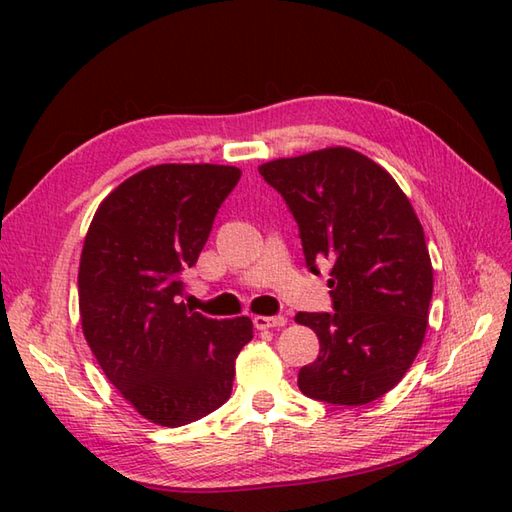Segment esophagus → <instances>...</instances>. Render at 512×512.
<instances>
[{
	"instance_id": "34e87169",
	"label": "esophagus",
	"mask_w": 512,
	"mask_h": 512,
	"mask_svg": "<svg viewBox=\"0 0 512 512\" xmlns=\"http://www.w3.org/2000/svg\"><path fill=\"white\" fill-rule=\"evenodd\" d=\"M253 323L257 330H268V328H281V325L288 323V319L284 314H275V317H255Z\"/></svg>"
}]
</instances>
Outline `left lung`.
Returning <instances> with one entry per match:
<instances>
[{
	"label": "left lung",
	"mask_w": 512,
	"mask_h": 512,
	"mask_svg": "<svg viewBox=\"0 0 512 512\" xmlns=\"http://www.w3.org/2000/svg\"><path fill=\"white\" fill-rule=\"evenodd\" d=\"M299 226L310 273L330 262L334 312H299L319 336V358L299 389L358 407L400 383L427 332L433 270L407 195L374 160L330 147L259 167Z\"/></svg>",
	"instance_id": "obj_1"
}]
</instances>
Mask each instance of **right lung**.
Instances as JSON below:
<instances>
[{
  "instance_id": "add662e5",
  "label": "right lung",
  "mask_w": 512,
  "mask_h": 512,
  "mask_svg": "<svg viewBox=\"0 0 512 512\" xmlns=\"http://www.w3.org/2000/svg\"><path fill=\"white\" fill-rule=\"evenodd\" d=\"M242 171L158 165L116 187L96 211L79 266L85 341L110 383L147 420L182 427L231 398L248 317L217 321L182 303L217 209Z\"/></svg>"
}]
</instances>
